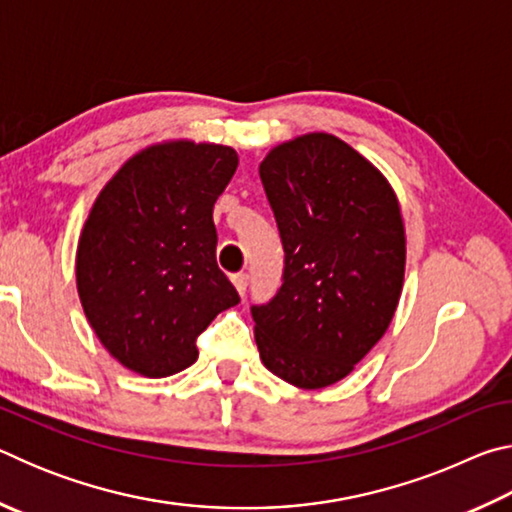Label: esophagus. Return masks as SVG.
I'll return each mask as SVG.
<instances>
[{
	"instance_id": "esophagus-1",
	"label": "esophagus",
	"mask_w": 512,
	"mask_h": 512,
	"mask_svg": "<svg viewBox=\"0 0 512 512\" xmlns=\"http://www.w3.org/2000/svg\"><path fill=\"white\" fill-rule=\"evenodd\" d=\"M232 284H235V289L239 291V296H244L246 289H248V275L246 273L232 275Z\"/></svg>"
}]
</instances>
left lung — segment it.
Segmentation results:
<instances>
[{"instance_id":"1","label":"left lung","mask_w":512,"mask_h":512,"mask_svg":"<svg viewBox=\"0 0 512 512\" xmlns=\"http://www.w3.org/2000/svg\"><path fill=\"white\" fill-rule=\"evenodd\" d=\"M284 246L282 287L253 307L259 359L316 391L348 377L402 296L406 237L384 173L336 135L277 144L259 164Z\"/></svg>"}]
</instances>
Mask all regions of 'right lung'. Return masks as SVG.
<instances>
[{
  "label": "right lung",
  "mask_w": 512,
  "mask_h": 512,
  "mask_svg": "<svg viewBox=\"0 0 512 512\" xmlns=\"http://www.w3.org/2000/svg\"><path fill=\"white\" fill-rule=\"evenodd\" d=\"M237 164L223 144H153L121 164L83 223L76 289L85 318L137 375L192 366L198 334L239 302L216 266L212 219Z\"/></svg>",
  "instance_id": "add662e5"
}]
</instances>
